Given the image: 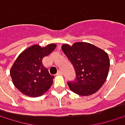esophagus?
I'll return each instance as SVG.
<instances>
[{
  "mask_svg": "<svg viewBox=\"0 0 125 125\" xmlns=\"http://www.w3.org/2000/svg\"><path fill=\"white\" fill-rule=\"evenodd\" d=\"M62 73H62V70H59L58 71V75H62Z\"/></svg>",
  "mask_w": 125,
  "mask_h": 125,
  "instance_id": "obj_1",
  "label": "esophagus"
}]
</instances>
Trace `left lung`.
<instances>
[{
    "label": "left lung",
    "mask_w": 125,
    "mask_h": 125,
    "mask_svg": "<svg viewBox=\"0 0 125 125\" xmlns=\"http://www.w3.org/2000/svg\"><path fill=\"white\" fill-rule=\"evenodd\" d=\"M62 51L73 64L76 78L67 82L75 93L87 96L99 90L105 82L110 68V59L103 50L86 42H76L72 46L64 43Z\"/></svg>",
    "instance_id": "left-lung-1"
}]
</instances>
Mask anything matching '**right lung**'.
Here are the masks:
<instances>
[{"instance_id": "add662e5", "label": "right lung", "mask_w": 125, "mask_h": 125, "mask_svg": "<svg viewBox=\"0 0 125 125\" xmlns=\"http://www.w3.org/2000/svg\"><path fill=\"white\" fill-rule=\"evenodd\" d=\"M55 47V43L48 44L45 47L35 44L18 55L10 70V75L20 92L27 96L38 97L50 88L54 76L43 66L42 59Z\"/></svg>"}]
</instances>
